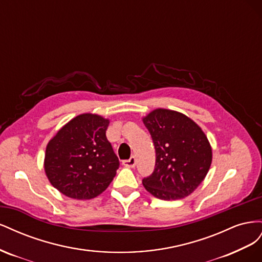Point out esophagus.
<instances>
[{
	"instance_id": "obj_1",
	"label": "esophagus",
	"mask_w": 262,
	"mask_h": 262,
	"mask_svg": "<svg viewBox=\"0 0 262 262\" xmlns=\"http://www.w3.org/2000/svg\"><path fill=\"white\" fill-rule=\"evenodd\" d=\"M136 157L134 156H131L129 160H126V161H123L122 162V164L124 165V166H126V167H131V168H133L134 166H136Z\"/></svg>"
}]
</instances>
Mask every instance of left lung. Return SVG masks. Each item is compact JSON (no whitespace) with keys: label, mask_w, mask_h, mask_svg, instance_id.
<instances>
[{"label":"left lung","mask_w":262,"mask_h":262,"mask_svg":"<svg viewBox=\"0 0 262 262\" xmlns=\"http://www.w3.org/2000/svg\"><path fill=\"white\" fill-rule=\"evenodd\" d=\"M156 152L152 175L142 180L147 191L161 200L188 196L207 176L212 148L193 120L173 110L158 108L143 118Z\"/></svg>","instance_id":"obj_1"}]
</instances>
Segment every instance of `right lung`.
Listing matches in <instances>:
<instances>
[{"instance_id": "right-lung-1", "label": "right lung", "mask_w": 262, "mask_h": 262, "mask_svg": "<svg viewBox=\"0 0 262 262\" xmlns=\"http://www.w3.org/2000/svg\"><path fill=\"white\" fill-rule=\"evenodd\" d=\"M109 120L98 115L73 118L49 141L45 171L61 193L89 200L104 192L116 176L119 160L106 138Z\"/></svg>"}]
</instances>
